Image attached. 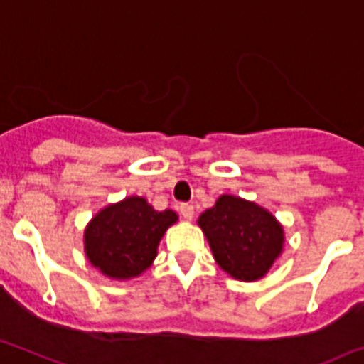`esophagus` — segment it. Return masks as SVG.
<instances>
[{
    "mask_svg": "<svg viewBox=\"0 0 364 364\" xmlns=\"http://www.w3.org/2000/svg\"><path fill=\"white\" fill-rule=\"evenodd\" d=\"M180 215L184 216L186 220H193V216H195V208H193L191 204H182L180 205Z\"/></svg>",
    "mask_w": 364,
    "mask_h": 364,
    "instance_id": "1",
    "label": "esophagus"
}]
</instances>
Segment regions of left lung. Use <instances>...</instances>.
<instances>
[{
	"instance_id": "1",
	"label": "left lung",
	"mask_w": 364,
	"mask_h": 364,
	"mask_svg": "<svg viewBox=\"0 0 364 364\" xmlns=\"http://www.w3.org/2000/svg\"><path fill=\"white\" fill-rule=\"evenodd\" d=\"M213 258L238 282H258L282 256L285 231L269 209L235 195H220L198 216Z\"/></svg>"
}]
</instances>
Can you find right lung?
<instances>
[{
  "mask_svg": "<svg viewBox=\"0 0 364 364\" xmlns=\"http://www.w3.org/2000/svg\"><path fill=\"white\" fill-rule=\"evenodd\" d=\"M176 222L178 215L171 209L156 211L144 196H126L90 220L85 255L102 276L128 282L153 265L160 240Z\"/></svg>",
  "mask_w": 364,
  "mask_h": 364,
  "instance_id": "1",
  "label": "right lung"
}]
</instances>
